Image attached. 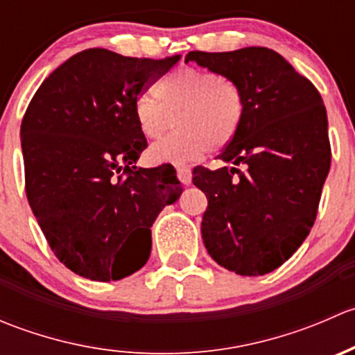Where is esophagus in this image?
<instances>
[{
	"label": "esophagus",
	"instance_id": "34e87169",
	"mask_svg": "<svg viewBox=\"0 0 355 355\" xmlns=\"http://www.w3.org/2000/svg\"><path fill=\"white\" fill-rule=\"evenodd\" d=\"M177 175H178V180L182 182L184 185H191L192 182V171L189 166H178L177 168Z\"/></svg>",
	"mask_w": 355,
	"mask_h": 355
}]
</instances>
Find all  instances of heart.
<instances>
[{
    "mask_svg": "<svg viewBox=\"0 0 355 355\" xmlns=\"http://www.w3.org/2000/svg\"><path fill=\"white\" fill-rule=\"evenodd\" d=\"M155 99L141 96L134 103V120L149 141L159 139L171 125L178 130L148 151L151 163H187L206 151L230 146L245 114L241 85L211 70L182 67L156 82Z\"/></svg>",
    "mask_w": 355,
    "mask_h": 355,
    "instance_id": "obj_1",
    "label": "heart"
}]
</instances>
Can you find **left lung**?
<instances>
[{
	"instance_id": "1",
	"label": "left lung",
	"mask_w": 355,
	"mask_h": 355,
	"mask_svg": "<svg viewBox=\"0 0 355 355\" xmlns=\"http://www.w3.org/2000/svg\"><path fill=\"white\" fill-rule=\"evenodd\" d=\"M196 62L241 85L245 114L221 157L234 166H196L206 194L202 241L220 266L242 277L280 268L313 228L330 171L327 108L313 82L268 48L191 51Z\"/></svg>"
}]
</instances>
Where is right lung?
I'll return each instance as SVG.
<instances>
[{"label":"right lung","instance_id":"1","mask_svg":"<svg viewBox=\"0 0 355 355\" xmlns=\"http://www.w3.org/2000/svg\"><path fill=\"white\" fill-rule=\"evenodd\" d=\"M178 60L85 49L28 103L25 194L55 256L80 277L114 282L141 270L156 216L180 196L173 166H135L148 141L134 120L135 99Z\"/></svg>","mask_w":355,"mask_h":355}]
</instances>
